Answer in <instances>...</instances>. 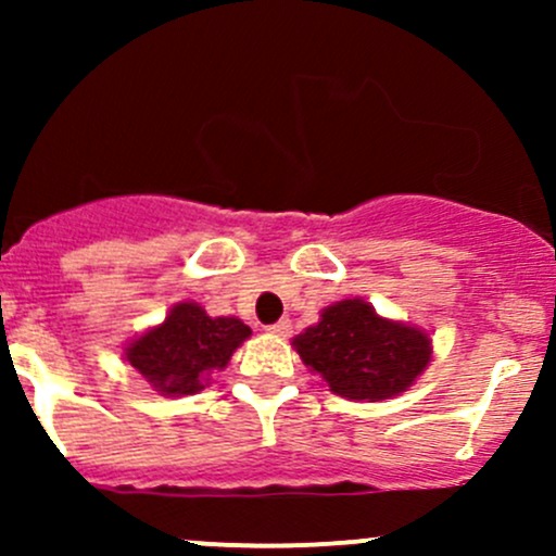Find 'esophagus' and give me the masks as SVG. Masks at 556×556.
<instances>
[{
    "label": "esophagus",
    "mask_w": 556,
    "mask_h": 556,
    "mask_svg": "<svg viewBox=\"0 0 556 556\" xmlns=\"http://www.w3.org/2000/svg\"><path fill=\"white\" fill-rule=\"evenodd\" d=\"M268 330H271L274 336H282V339H285V336L293 333V325H290L288 317H282V319H277L274 325H268Z\"/></svg>",
    "instance_id": "obj_1"
}]
</instances>
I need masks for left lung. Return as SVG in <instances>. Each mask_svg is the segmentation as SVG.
<instances>
[{"label":"left lung","mask_w":556,"mask_h":556,"mask_svg":"<svg viewBox=\"0 0 556 556\" xmlns=\"http://www.w3.org/2000/svg\"><path fill=\"white\" fill-rule=\"evenodd\" d=\"M293 346L330 392L368 403L406 392L433 357L425 330L379 317L363 299L323 309L319 323L295 336Z\"/></svg>","instance_id":"8db88e82"}]
</instances>
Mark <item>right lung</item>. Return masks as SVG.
Instances as JSON below:
<instances>
[{
  "mask_svg": "<svg viewBox=\"0 0 556 556\" xmlns=\"http://www.w3.org/2000/svg\"><path fill=\"white\" fill-rule=\"evenodd\" d=\"M252 330L237 317H210L193 301H182L166 319L126 346V361L166 397L193 395L223 371L250 339Z\"/></svg>",
  "mask_w": 556,
  "mask_h": 556,
  "instance_id": "obj_1",
  "label": "right lung"
}]
</instances>
